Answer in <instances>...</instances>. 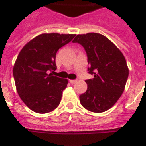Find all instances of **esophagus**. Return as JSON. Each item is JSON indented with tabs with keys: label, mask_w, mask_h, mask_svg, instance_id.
<instances>
[{
	"label": "esophagus",
	"mask_w": 146,
	"mask_h": 146,
	"mask_svg": "<svg viewBox=\"0 0 146 146\" xmlns=\"http://www.w3.org/2000/svg\"><path fill=\"white\" fill-rule=\"evenodd\" d=\"M70 82H71V83H76V82H77V80H70Z\"/></svg>",
	"instance_id": "1"
}]
</instances>
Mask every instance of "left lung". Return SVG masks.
Returning a JSON list of instances; mask_svg holds the SVG:
<instances>
[{
    "instance_id": "obj_1",
    "label": "left lung",
    "mask_w": 146,
    "mask_h": 146,
    "mask_svg": "<svg viewBox=\"0 0 146 146\" xmlns=\"http://www.w3.org/2000/svg\"><path fill=\"white\" fill-rule=\"evenodd\" d=\"M73 42L80 43L88 57L89 73L87 90L80 96V103L94 113L108 111L124 91L129 69L123 53L104 35L96 33L79 34Z\"/></svg>"
}]
</instances>
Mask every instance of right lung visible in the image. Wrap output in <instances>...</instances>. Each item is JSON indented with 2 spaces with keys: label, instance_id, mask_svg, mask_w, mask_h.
Returning a JSON list of instances; mask_svg holds the SVG:
<instances>
[{
  "label": "right lung",
  "instance_id": "obj_1",
  "mask_svg": "<svg viewBox=\"0 0 146 146\" xmlns=\"http://www.w3.org/2000/svg\"><path fill=\"white\" fill-rule=\"evenodd\" d=\"M75 35L43 33L29 41L19 53L13 70L15 85L22 101L34 112L48 113L59 105L68 80L49 72L57 69V50Z\"/></svg>",
  "mask_w": 146,
  "mask_h": 146
}]
</instances>
